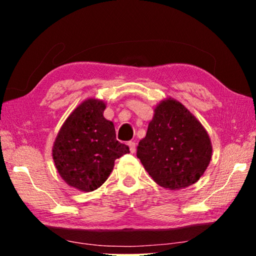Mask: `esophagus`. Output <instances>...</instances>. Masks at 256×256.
<instances>
[{"label": "esophagus", "instance_id": "34e87169", "mask_svg": "<svg viewBox=\"0 0 256 256\" xmlns=\"http://www.w3.org/2000/svg\"><path fill=\"white\" fill-rule=\"evenodd\" d=\"M128 148H130V151H131V154L136 152V144H134L133 141H130L128 144Z\"/></svg>", "mask_w": 256, "mask_h": 256}]
</instances>
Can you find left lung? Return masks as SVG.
Segmentation results:
<instances>
[{
  "instance_id": "left-lung-1",
  "label": "left lung",
  "mask_w": 256,
  "mask_h": 256,
  "mask_svg": "<svg viewBox=\"0 0 256 256\" xmlns=\"http://www.w3.org/2000/svg\"><path fill=\"white\" fill-rule=\"evenodd\" d=\"M136 157L164 188H186L200 180L212 157L209 134L183 104L172 97L154 107Z\"/></svg>"
}]
</instances>
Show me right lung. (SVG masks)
<instances>
[{"label": "right lung", "mask_w": 256, "mask_h": 256, "mask_svg": "<svg viewBox=\"0 0 256 256\" xmlns=\"http://www.w3.org/2000/svg\"><path fill=\"white\" fill-rule=\"evenodd\" d=\"M106 102L86 98L64 120L55 138L52 156L66 183L81 192H92L105 183L115 160L128 154L116 140L114 123L104 118Z\"/></svg>", "instance_id": "obj_1"}]
</instances>
